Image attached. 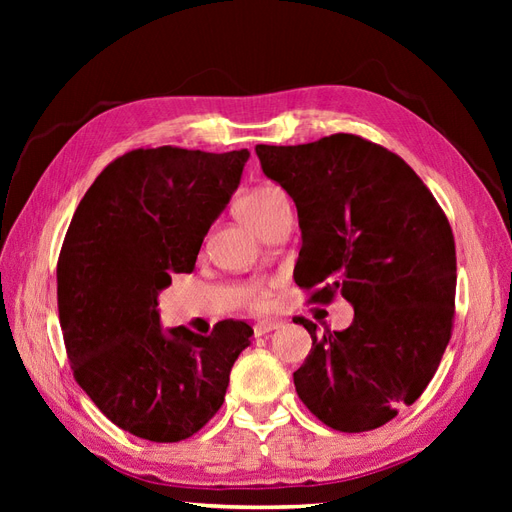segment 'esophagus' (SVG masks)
I'll list each match as a JSON object with an SVG mask.
<instances>
[{
  "mask_svg": "<svg viewBox=\"0 0 512 512\" xmlns=\"http://www.w3.org/2000/svg\"><path fill=\"white\" fill-rule=\"evenodd\" d=\"M277 327H280V322H277V320H262V322H256V324H254V335H256V337L267 335V333L275 331Z\"/></svg>",
  "mask_w": 512,
  "mask_h": 512,
  "instance_id": "obj_1",
  "label": "esophagus"
}]
</instances>
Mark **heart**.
Listing matches in <instances>:
<instances>
[{"label":"heart","mask_w":512,"mask_h":512,"mask_svg":"<svg viewBox=\"0 0 512 512\" xmlns=\"http://www.w3.org/2000/svg\"><path fill=\"white\" fill-rule=\"evenodd\" d=\"M277 194H280V190H277L275 185H258V188H254V190L243 192L235 200L237 218L245 226H250L252 230L260 232L271 218ZM243 303L247 309H252V312H258V314L267 312V309L271 307V292L265 286H258V284L250 286L243 292Z\"/></svg>","instance_id":"obj_1"}]
</instances>
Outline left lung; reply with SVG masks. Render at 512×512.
<instances>
[{
    "label": "left lung",
    "instance_id": "left-lung-1",
    "mask_svg": "<svg viewBox=\"0 0 512 512\" xmlns=\"http://www.w3.org/2000/svg\"><path fill=\"white\" fill-rule=\"evenodd\" d=\"M256 156L297 205L294 282L307 303L354 305L344 331L318 335L312 320H294L312 335L297 393L335 431L382 427L423 395L451 342L457 256L446 213L397 153L363 136L256 145Z\"/></svg>",
    "mask_w": 512,
    "mask_h": 512
}]
</instances>
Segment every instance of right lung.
Masks as SVG:
<instances>
[{"mask_svg": "<svg viewBox=\"0 0 512 512\" xmlns=\"http://www.w3.org/2000/svg\"><path fill=\"white\" fill-rule=\"evenodd\" d=\"M247 149L164 145L108 164L76 207L57 260V307L74 380L123 431L181 442L224 404L254 335L220 320L209 335L160 329L158 292L190 273L241 181Z\"/></svg>", "mask_w": 512, "mask_h": 512, "instance_id": "obj_1", "label": "right lung"}]
</instances>
